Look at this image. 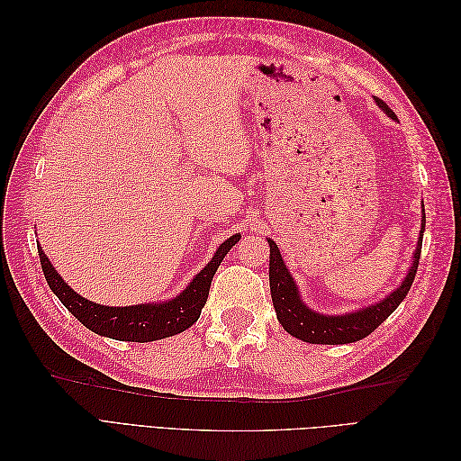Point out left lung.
<instances>
[{
    "mask_svg": "<svg viewBox=\"0 0 461 461\" xmlns=\"http://www.w3.org/2000/svg\"><path fill=\"white\" fill-rule=\"evenodd\" d=\"M376 105H379L386 115L396 117L394 111L390 109L383 100L375 97ZM423 230H425V212H423V225L420 242L413 252V263L403 278V283L390 294L381 300L379 303H373L369 308L357 310L346 315H323L310 310L300 300L298 288L294 285V278L288 273L286 265L278 252V246L269 239L271 256H269V285H271V298L276 312V319L281 321L286 332L292 337H296L303 342L310 344H350L366 339L383 321L393 313L400 302L406 298V294L411 288V283L417 273V265H420L421 258V244H423Z\"/></svg>",
    "mask_w": 461,
    "mask_h": 461,
    "instance_id": "left-lung-1",
    "label": "left lung"
}]
</instances>
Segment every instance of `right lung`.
Returning a JSON list of instances; mask_svg holds the SVG:
<instances>
[{
  "instance_id": "add662e5",
  "label": "right lung",
  "mask_w": 461,
  "mask_h": 461,
  "mask_svg": "<svg viewBox=\"0 0 461 461\" xmlns=\"http://www.w3.org/2000/svg\"><path fill=\"white\" fill-rule=\"evenodd\" d=\"M239 239L240 234H232L229 240L222 242L213 259L194 276V281L176 298L161 303L129 305V308H109V305H100L82 298L63 281L40 248L38 256L51 292L86 329L115 340L151 342L175 337V334L196 323L207 302L213 275L222 258L229 254V249L239 242Z\"/></svg>"
}]
</instances>
